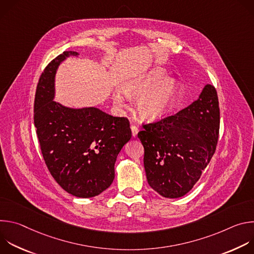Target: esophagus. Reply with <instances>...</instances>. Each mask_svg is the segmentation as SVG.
Returning a JSON list of instances; mask_svg holds the SVG:
<instances>
[{"mask_svg":"<svg viewBox=\"0 0 254 254\" xmlns=\"http://www.w3.org/2000/svg\"><path fill=\"white\" fill-rule=\"evenodd\" d=\"M130 128H131V133H132V136H133V137H135V136L137 135V132H138V128H137L136 127H134V126H131V127H130Z\"/></svg>","mask_w":254,"mask_h":254,"instance_id":"34e87169","label":"esophagus"}]
</instances>
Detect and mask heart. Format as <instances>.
<instances>
[{
    "instance_id": "heart-1",
    "label": "heart",
    "mask_w": 254,
    "mask_h": 254,
    "mask_svg": "<svg viewBox=\"0 0 254 254\" xmlns=\"http://www.w3.org/2000/svg\"><path fill=\"white\" fill-rule=\"evenodd\" d=\"M168 72L159 66L138 74L123 84L127 97L137 99L136 108L144 121H157L170 114L181 95V85L175 79H167ZM113 99L116 105L126 106V98L120 90H115Z\"/></svg>"
}]
</instances>
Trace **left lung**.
Masks as SVG:
<instances>
[{
	"label": "left lung",
	"instance_id": "8db88e82",
	"mask_svg": "<svg viewBox=\"0 0 254 254\" xmlns=\"http://www.w3.org/2000/svg\"><path fill=\"white\" fill-rule=\"evenodd\" d=\"M219 126L218 96L211 84L184 110L142 125L137 136L149 185L166 198L186 195L215 153Z\"/></svg>",
	"mask_w": 254,
	"mask_h": 254
}]
</instances>
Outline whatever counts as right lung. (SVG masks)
I'll return each instance as SVG.
<instances>
[{
    "label": "right lung",
    "mask_w": 254,
    "mask_h": 254,
    "mask_svg": "<svg viewBox=\"0 0 254 254\" xmlns=\"http://www.w3.org/2000/svg\"><path fill=\"white\" fill-rule=\"evenodd\" d=\"M74 51H64L44 69L36 89L34 124L45 164L69 194L91 198L115 179V163L131 137L127 118H116L96 107L69 108L53 100L59 64Z\"/></svg>",
    "instance_id": "1"
}]
</instances>
